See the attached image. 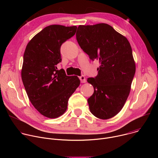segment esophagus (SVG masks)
Returning <instances> with one entry per match:
<instances>
[{"instance_id": "esophagus-1", "label": "esophagus", "mask_w": 158, "mask_h": 158, "mask_svg": "<svg viewBox=\"0 0 158 158\" xmlns=\"http://www.w3.org/2000/svg\"><path fill=\"white\" fill-rule=\"evenodd\" d=\"M79 78L80 79V81L81 83H85L86 82V79H85L84 76H83V75L81 76L80 77H79Z\"/></svg>"}]
</instances>
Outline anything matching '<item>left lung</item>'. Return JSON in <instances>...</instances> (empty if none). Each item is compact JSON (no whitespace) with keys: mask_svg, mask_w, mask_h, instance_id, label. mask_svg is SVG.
<instances>
[{"mask_svg":"<svg viewBox=\"0 0 158 158\" xmlns=\"http://www.w3.org/2000/svg\"><path fill=\"white\" fill-rule=\"evenodd\" d=\"M76 39L89 59H97L101 64L98 75L87 80L94 87L93 94L87 99L90 111L98 118L110 119L123 107L136 72L131 45L104 23L79 26Z\"/></svg>","mask_w":158,"mask_h":158,"instance_id":"left-lung-1","label":"left lung"}]
</instances>
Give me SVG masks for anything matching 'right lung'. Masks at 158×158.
<instances>
[{
    "mask_svg": "<svg viewBox=\"0 0 158 158\" xmlns=\"http://www.w3.org/2000/svg\"><path fill=\"white\" fill-rule=\"evenodd\" d=\"M77 27L51 25L37 34L27 45L21 72L28 98L41 114L49 118L62 115L68 100L80 84L77 76H67L63 69L60 47L75 35Z\"/></svg>",
    "mask_w": 158,
    "mask_h": 158,
    "instance_id": "1",
    "label": "right lung"
}]
</instances>
